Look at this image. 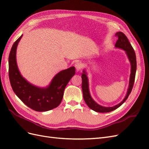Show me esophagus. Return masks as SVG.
I'll return each instance as SVG.
<instances>
[{
    "label": "esophagus",
    "instance_id": "1",
    "mask_svg": "<svg viewBox=\"0 0 149 149\" xmlns=\"http://www.w3.org/2000/svg\"><path fill=\"white\" fill-rule=\"evenodd\" d=\"M83 64L82 63H81V62H77V63H76V64H75V68H76V71H80L81 70V69L83 68Z\"/></svg>",
    "mask_w": 149,
    "mask_h": 149
}]
</instances>
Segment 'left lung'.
<instances>
[{
	"instance_id": "1",
	"label": "left lung",
	"mask_w": 149,
	"mask_h": 149,
	"mask_svg": "<svg viewBox=\"0 0 149 149\" xmlns=\"http://www.w3.org/2000/svg\"><path fill=\"white\" fill-rule=\"evenodd\" d=\"M115 35L118 38V40H117V42L115 44V47L117 48L123 49L125 51L129 58V60L130 62V65H131V73H130V76L129 88L127 89V94H126V96L123 100V101L113 107H104L99 105L98 104H97L93 100L92 97H91V95H90L88 87V79L86 76V71L84 70H83V73L81 75L82 90L83 94V98L85 102L86 103V104L90 109H91L92 110L96 112H102V113H104V112H109L111 111L116 109L117 108L120 107L126 101V100L128 98L129 94L132 91L135 81V77H136L137 61L136 56L134 52V49L132 48L131 44L130 43L127 37H126L124 33L119 31V32H117Z\"/></svg>"
}]
</instances>
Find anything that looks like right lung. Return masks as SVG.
Segmentation results:
<instances>
[{"label":"right lung","mask_w":149,"mask_h":149,"mask_svg":"<svg viewBox=\"0 0 149 149\" xmlns=\"http://www.w3.org/2000/svg\"><path fill=\"white\" fill-rule=\"evenodd\" d=\"M22 35L13 44L8 57V76L13 92L25 105L36 111L44 112L60 105L65 87L75 74V68L63 70L46 88H40L27 82L20 74L16 62V49Z\"/></svg>","instance_id":"obj_1"}]
</instances>
